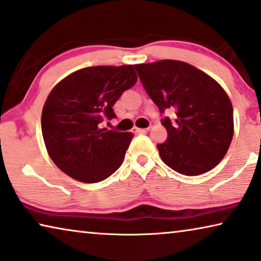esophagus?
<instances>
[{"instance_id":"34e87169","label":"esophagus","mask_w":261,"mask_h":261,"mask_svg":"<svg viewBox=\"0 0 261 261\" xmlns=\"http://www.w3.org/2000/svg\"><path fill=\"white\" fill-rule=\"evenodd\" d=\"M134 131L137 132V134H145V132L150 131V127H144V129H142V127H134Z\"/></svg>"}]
</instances>
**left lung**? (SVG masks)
Masks as SVG:
<instances>
[{"mask_svg": "<svg viewBox=\"0 0 261 261\" xmlns=\"http://www.w3.org/2000/svg\"><path fill=\"white\" fill-rule=\"evenodd\" d=\"M140 82L160 115L175 109L176 118L161 119L166 142L161 159L180 174L200 175L224 158L233 136V109L224 89L194 66L177 60L135 65Z\"/></svg>", "mask_w": 261, "mask_h": 261, "instance_id": "1", "label": "left lung"}]
</instances>
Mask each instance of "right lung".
<instances>
[{"instance_id": "right-lung-1", "label": "right lung", "mask_w": 261, "mask_h": 261, "mask_svg": "<svg viewBox=\"0 0 261 261\" xmlns=\"http://www.w3.org/2000/svg\"><path fill=\"white\" fill-rule=\"evenodd\" d=\"M137 82L132 65L79 69L49 93L41 113V132L51 159L66 174L94 184L121 166L134 135L107 130L113 107Z\"/></svg>"}]
</instances>
